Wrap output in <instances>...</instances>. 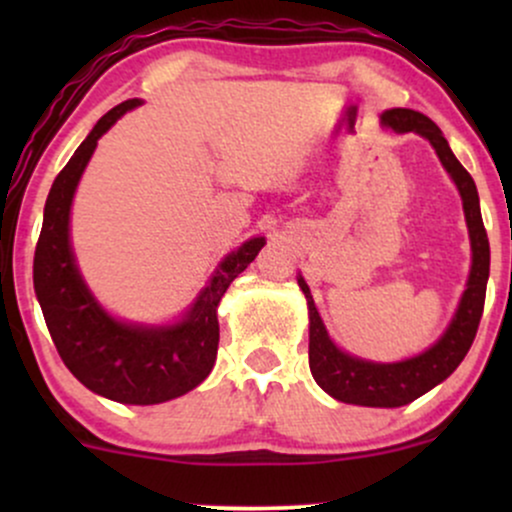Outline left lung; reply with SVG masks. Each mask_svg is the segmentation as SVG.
Masks as SVG:
<instances>
[{"label": "left lung", "instance_id": "8db88e82", "mask_svg": "<svg viewBox=\"0 0 512 512\" xmlns=\"http://www.w3.org/2000/svg\"><path fill=\"white\" fill-rule=\"evenodd\" d=\"M383 125L395 129V132H416L426 137L436 149L440 163L452 175L462 195L469 238H472V272H469L467 291H464L460 308H457L448 332L421 356L399 363H370L339 351L332 344V339L327 337L308 284L298 276V286L308 298L310 310V373L327 395L346 404H361V407H402V404L414 402L416 397H421L431 387L443 383L452 370L460 366L474 337H477L491 264L489 238H486L484 221H481L477 185L450 151L436 122L416 113V110L392 108L383 113Z\"/></svg>", "mask_w": 512, "mask_h": 512}]
</instances>
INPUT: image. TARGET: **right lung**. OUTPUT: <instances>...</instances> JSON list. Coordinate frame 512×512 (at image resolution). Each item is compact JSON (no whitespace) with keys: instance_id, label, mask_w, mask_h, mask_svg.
Instances as JSON below:
<instances>
[{"instance_id":"obj_1","label":"right lung","mask_w":512,"mask_h":512,"mask_svg":"<svg viewBox=\"0 0 512 512\" xmlns=\"http://www.w3.org/2000/svg\"><path fill=\"white\" fill-rule=\"evenodd\" d=\"M139 103L134 98L108 110L52 182L35 245L33 286L57 354L79 383L122 404H158L185 395L211 373L219 349L216 305L231 281L255 260L264 238H252L231 252L195 308L173 327L117 322L93 301L69 245V209L98 139Z\"/></svg>"}]
</instances>
